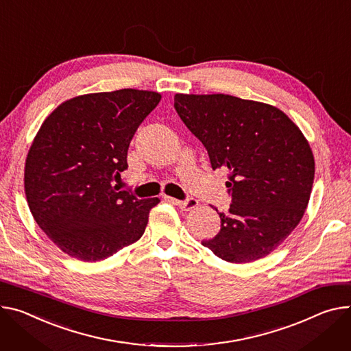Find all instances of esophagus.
<instances>
[{
	"label": "esophagus",
	"mask_w": 351,
	"mask_h": 351,
	"mask_svg": "<svg viewBox=\"0 0 351 351\" xmlns=\"http://www.w3.org/2000/svg\"><path fill=\"white\" fill-rule=\"evenodd\" d=\"M168 199L173 204H176L179 208H182L184 211H190V210H193V208H196L199 206V202L196 199H193V197H189L186 200H176V199H172V197H168Z\"/></svg>",
	"instance_id": "1"
}]
</instances>
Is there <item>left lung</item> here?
<instances>
[{
    "mask_svg": "<svg viewBox=\"0 0 351 351\" xmlns=\"http://www.w3.org/2000/svg\"><path fill=\"white\" fill-rule=\"evenodd\" d=\"M175 109L228 173L230 210L202 242L231 263L265 258L289 237L309 202L315 161L298 127L280 109L231 95H175Z\"/></svg>",
    "mask_w": 351,
    "mask_h": 351,
    "instance_id": "1",
    "label": "left lung"
}]
</instances>
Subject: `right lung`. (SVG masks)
Returning a JSON list of instances; mask_svg holds the SVG:
<instances>
[{"label":"right lung","mask_w":351,"mask_h":351,"mask_svg":"<svg viewBox=\"0 0 351 351\" xmlns=\"http://www.w3.org/2000/svg\"><path fill=\"white\" fill-rule=\"evenodd\" d=\"M161 95L119 89L61 104L42 124L25 165L26 200L38 226L71 258L99 262L138 241L159 199L140 200L113 182Z\"/></svg>","instance_id":"right-lung-1"}]
</instances>
